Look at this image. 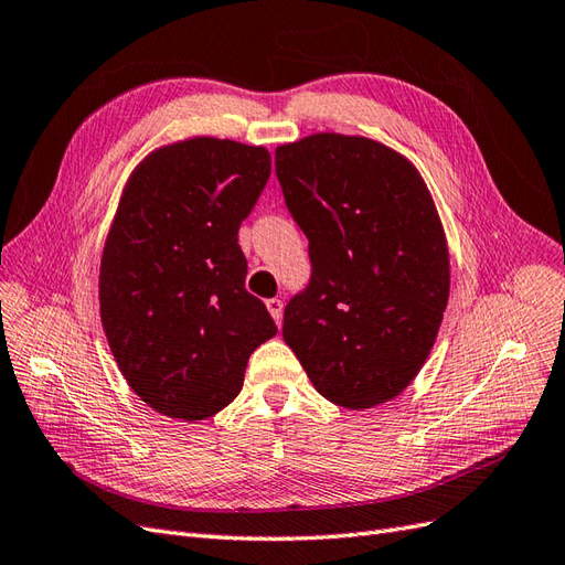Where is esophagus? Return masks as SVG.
Instances as JSON below:
<instances>
[{
  "mask_svg": "<svg viewBox=\"0 0 565 565\" xmlns=\"http://www.w3.org/2000/svg\"><path fill=\"white\" fill-rule=\"evenodd\" d=\"M266 307H268L270 316L275 319V323L280 326V321H282V301H280V299H268Z\"/></svg>",
  "mask_w": 565,
  "mask_h": 565,
  "instance_id": "34e87169",
  "label": "esophagus"
}]
</instances>
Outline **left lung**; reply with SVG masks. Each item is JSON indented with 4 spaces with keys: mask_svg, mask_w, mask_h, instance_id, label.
Here are the masks:
<instances>
[{
    "mask_svg": "<svg viewBox=\"0 0 565 565\" xmlns=\"http://www.w3.org/2000/svg\"><path fill=\"white\" fill-rule=\"evenodd\" d=\"M311 280L282 338L326 401L366 409L401 395L429 356L450 292L441 217L415 164L364 136L275 148Z\"/></svg>",
    "mask_w": 565,
    "mask_h": 565,
    "instance_id": "obj_1",
    "label": "left lung"
}]
</instances>
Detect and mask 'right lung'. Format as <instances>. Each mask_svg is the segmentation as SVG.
I'll use <instances>...</instances> for the list:
<instances>
[{
  "instance_id": "1",
  "label": "right lung",
  "mask_w": 565,
  "mask_h": 565,
  "mask_svg": "<svg viewBox=\"0 0 565 565\" xmlns=\"http://www.w3.org/2000/svg\"><path fill=\"white\" fill-rule=\"evenodd\" d=\"M270 177L264 146L196 136L146 156L121 191L100 260V319L131 391L199 422L242 391L278 328L246 292L237 244Z\"/></svg>"
}]
</instances>
